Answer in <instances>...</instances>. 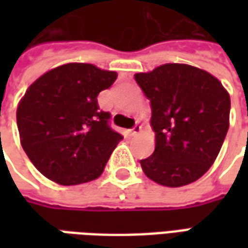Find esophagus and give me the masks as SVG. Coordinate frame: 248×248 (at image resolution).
Returning <instances> with one entry per match:
<instances>
[{"instance_id":"esophagus-1","label":"esophagus","mask_w":248,"mask_h":248,"mask_svg":"<svg viewBox=\"0 0 248 248\" xmlns=\"http://www.w3.org/2000/svg\"><path fill=\"white\" fill-rule=\"evenodd\" d=\"M142 131V127L140 124H135L133 129H130V135H138Z\"/></svg>"}]
</instances>
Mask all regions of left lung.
<instances>
[{
  "instance_id": "1",
  "label": "left lung",
  "mask_w": 248,
  "mask_h": 248,
  "mask_svg": "<svg viewBox=\"0 0 248 248\" xmlns=\"http://www.w3.org/2000/svg\"><path fill=\"white\" fill-rule=\"evenodd\" d=\"M135 81L151 105L155 150L140 161L147 178L167 187L195 182L217 159L230 124V95L195 66L166 63Z\"/></svg>"
}]
</instances>
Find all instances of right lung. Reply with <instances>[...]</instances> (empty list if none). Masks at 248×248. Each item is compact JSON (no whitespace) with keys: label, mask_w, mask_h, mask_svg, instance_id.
Returning <instances> with one entry per match:
<instances>
[{"label":"right lung","mask_w":248,"mask_h":248,"mask_svg":"<svg viewBox=\"0 0 248 248\" xmlns=\"http://www.w3.org/2000/svg\"><path fill=\"white\" fill-rule=\"evenodd\" d=\"M117 79L115 71L92 63H66L34 81L19 101L17 126L22 149L50 181L73 186L97 179L122 140L98 94Z\"/></svg>","instance_id":"right-lung-1"}]
</instances>
